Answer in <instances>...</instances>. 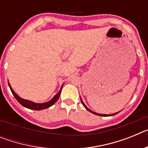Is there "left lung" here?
I'll return each mask as SVG.
<instances>
[{
  "label": "left lung",
  "instance_id": "obj_1",
  "mask_svg": "<svg viewBox=\"0 0 148 148\" xmlns=\"http://www.w3.org/2000/svg\"><path fill=\"white\" fill-rule=\"evenodd\" d=\"M81 101H82V104H83V105H84V108H85L87 110H88V111H90V112H91V113H93V114H95V115H97V116H114V115H116V114H117V113H119V112H118V113H114V114H111V115H107V114H100V113H95V112H93V111H92V110H90L89 109V108H87V106H86L85 104H84L83 101H82V99H81Z\"/></svg>",
  "mask_w": 148,
  "mask_h": 148
}]
</instances>
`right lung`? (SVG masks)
<instances>
[{"label": "right lung", "mask_w": 148, "mask_h": 148, "mask_svg": "<svg viewBox=\"0 0 148 148\" xmlns=\"http://www.w3.org/2000/svg\"><path fill=\"white\" fill-rule=\"evenodd\" d=\"M8 84H9V87H10L13 95L15 96V98L17 99V101H18V102L20 103L22 106H23L24 108H28V109H31V110H41L46 109V108H49V107H51L52 105H53V104H54L57 101H58V98H59L60 95H61V89H62L63 87V85H62L61 86V89H60L59 92L56 94V95H55L54 97L51 99L50 101H47V102L38 104V103H35L33 102V101H31L26 100V99H21V97H19V96H18V95L14 92V90H13L12 88L11 87L10 83H8Z\"/></svg>", "instance_id": "1"}]
</instances>
